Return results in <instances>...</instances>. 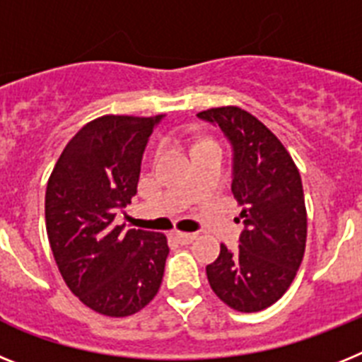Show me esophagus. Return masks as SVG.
<instances>
[{"instance_id": "obj_1", "label": "esophagus", "mask_w": 362, "mask_h": 362, "mask_svg": "<svg viewBox=\"0 0 362 362\" xmlns=\"http://www.w3.org/2000/svg\"><path fill=\"white\" fill-rule=\"evenodd\" d=\"M173 237H175V240L177 242H180V244H189V242H193L194 238H197V235L184 233V231H175V233H173Z\"/></svg>"}]
</instances>
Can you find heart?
<instances>
[{
  "label": "heart",
  "mask_w": 362,
  "mask_h": 362,
  "mask_svg": "<svg viewBox=\"0 0 362 362\" xmlns=\"http://www.w3.org/2000/svg\"><path fill=\"white\" fill-rule=\"evenodd\" d=\"M204 144H209V140H204V142H200V144H199V146H197V147H200V146H204ZM197 147H194V149H197Z\"/></svg>",
  "instance_id": "1"
}]
</instances>
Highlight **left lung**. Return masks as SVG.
Segmentation results:
<instances>
[{"mask_svg": "<svg viewBox=\"0 0 362 362\" xmlns=\"http://www.w3.org/2000/svg\"><path fill=\"white\" fill-rule=\"evenodd\" d=\"M199 118L218 125L233 147L231 191L242 206L240 244L206 268L211 290L237 312L275 304L293 282L306 250L308 216L300 175L282 142L240 107H213Z\"/></svg>", "mask_w": 362, "mask_h": 362, "instance_id": "obj_1", "label": "left lung"}]
</instances>
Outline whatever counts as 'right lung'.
Returning <instances> with one entry per match:
<instances>
[{"instance_id":"right-lung-1","label":"right lung","mask_w":362,"mask_h":362,"mask_svg":"<svg viewBox=\"0 0 362 362\" xmlns=\"http://www.w3.org/2000/svg\"><path fill=\"white\" fill-rule=\"evenodd\" d=\"M163 115H105L71 138L47 182L50 250L69 290L107 317H127L155 298L168 237L116 226L140 180L144 149Z\"/></svg>"}]
</instances>
